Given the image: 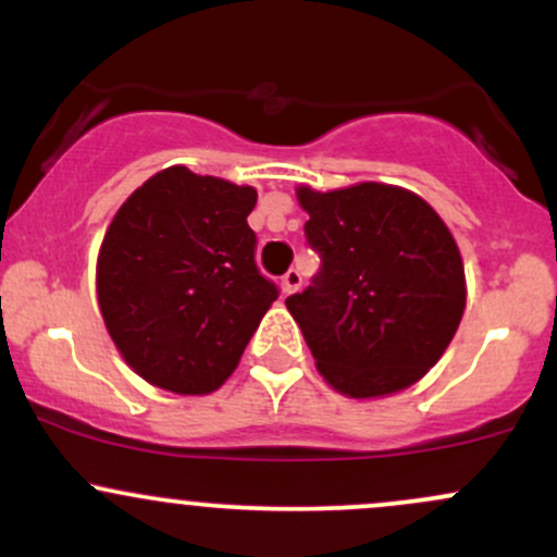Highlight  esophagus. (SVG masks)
Returning <instances> with one entry per match:
<instances>
[{
	"label": "esophagus",
	"instance_id": "esophagus-1",
	"mask_svg": "<svg viewBox=\"0 0 557 557\" xmlns=\"http://www.w3.org/2000/svg\"><path fill=\"white\" fill-rule=\"evenodd\" d=\"M280 285H283L285 296H290V293L301 288V272H298V269H288V272L283 274V280H280Z\"/></svg>",
	"mask_w": 557,
	"mask_h": 557
}]
</instances>
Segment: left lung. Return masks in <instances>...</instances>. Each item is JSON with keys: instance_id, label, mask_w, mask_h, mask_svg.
<instances>
[{"instance_id": "8db88e82", "label": "left lung", "mask_w": 557, "mask_h": 557, "mask_svg": "<svg viewBox=\"0 0 557 557\" xmlns=\"http://www.w3.org/2000/svg\"><path fill=\"white\" fill-rule=\"evenodd\" d=\"M322 269L285 298L317 370L351 399L418 383L447 351L466 311V269L455 237L420 195L359 182L296 189Z\"/></svg>"}]
</instances>
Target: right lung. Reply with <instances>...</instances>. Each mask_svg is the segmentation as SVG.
<instances>
[{"instance_id": "obj_1", "label": "right lung", "mask_w": 557, "mask_h": 557, "mask_svg": "<svg viewBox=\"0 0 557 557\" xmlns=\"http://www.w3.org/2000/svg\"><path fill=\"white\" fill-rule=\"evenodd\" d=\"M253 187L169 166L115 211L97 301L121 357L150 386L216 391L277 298L253 259Z\"/></svg>"}]
</instances>
